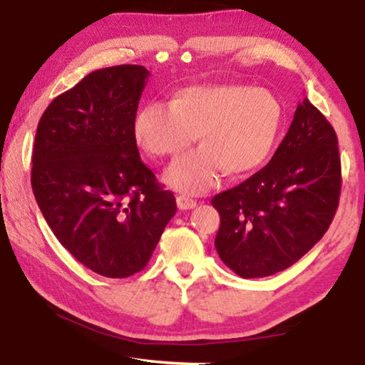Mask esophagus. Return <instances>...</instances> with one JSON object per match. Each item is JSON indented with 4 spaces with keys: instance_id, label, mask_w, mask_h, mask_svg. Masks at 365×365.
<instances>
[{
    "instance_id": "34e87169",
    "label": "esophagus",
    "mask_w": 365,
    "mask_h": 365,
    "mask_svg": "<svg viewBox=\"0 0 365 365\" xmlns=\"http://www.w3.org/2000/svg\"><path fill=\"white\" fill-rule=\"evenodd\" d=\"M176 202H178V207L181 208V210H190V208H194L197 205V200L190 199V197H187V195H179Z\"/></svg>"
}]
</instances>
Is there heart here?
<instances>
[{
  "label": "heart",
  "instance_id": "heart-1",
  "mask_svg": "<svg viewBox=\"0 0 365 365\" xmlns=\"http://www.w3.org/2000/svg\"><path fill=\"white\" fill-rule=\"evenodd\" d=\"M282 123L283 106L272 92L223 83L186 88L171 106L143 105L134 119V135L153 157H176L199 134L202 147L171 165L165 181L200 194L217 184L223 170L239 176L264 163Z\"/></svg>",
  "mask_w": 365,
  "mask_h": 365
}]
</instances>
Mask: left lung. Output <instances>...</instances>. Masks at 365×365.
<instances>
[{"label":"left lung","instance_id":"obj_1","mask_svg":"<svg viewBox=\"0 0 365 365\" xmlns=\"http://www.w3.org/2000/svg\"><path fill=\"white\" fill-rule=\"evenodd\" d=\"M339 190L338 137L304 98L268 165L212 199L220 213V259L241 278L286 270L325 235Z\"/></svg>","mask_w":365,"mask_h":365}]
</instances>
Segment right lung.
I'll return each instance as SVG.
<instances>
[{"label": "right lung", "instance_id": "add662e5", "mask_svg": "<svg viewBox=\"0 0 365 365\" xmlns=\"http://www.w3.org/2000/svg\"><path fill=\"white\" fill-rule=\"evenodd\" d=\"M150 73L93 71L48 105L35 134L32 189L48 226L82 265L106 278L143 270L176 199L142 163L134 119Z\"/></svg>", "mask_w": 365, "mask_h": 365}]
</instances>
